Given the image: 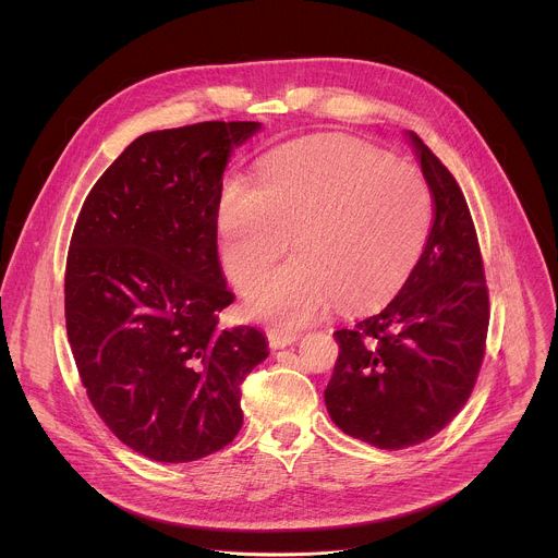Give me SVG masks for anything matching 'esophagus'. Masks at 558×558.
Returning <instances> with one entry per match:
<instances>
[{
    "label": "esophagus",
    "mask_w": 558,
    "mask_h": 558,
    "mask_svg": "<svg viewBox=\"0 0 558 558\" xmlns=\"http://www.w3.org/2000/svg\"><path fill=\"white\" fill-rule=\"evenodd\" d=\"M299 339V335L296 332H283V330H270L268 332V343H270V348H286V345H290V343H294Z\"/></svg>",
    "instance_id": "esophagus-1"
}]
</instances>
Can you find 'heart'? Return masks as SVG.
I'll list each match as a JSON object with an SVG mask.
<instances>
[{
    "label": "heart",
    "mask_w": 558,
    "mask_h": 558,
    "mask_svg": "<svg viewBox=\"0 0 558 558\" xmlns=\"http://www.w3.org/2000/svg\"><path fill=\"white\" fill-rule=\"evenodd\" d=\"M432 223V197L412 167L345 137L314 140L270 155L257 186L230 180L219 204L223 264L257 318L294 328L339 299L369 307L414 268Z\"/></svg>",
    "instance_id": "b5f03b06"
}]
</instances>
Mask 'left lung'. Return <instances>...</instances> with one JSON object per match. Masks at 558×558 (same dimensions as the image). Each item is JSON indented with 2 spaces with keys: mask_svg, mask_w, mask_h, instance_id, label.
I'll list each match as a JSON object with an SVG mask.
<instances>
[{
  "mask_svg": "<svg viewBox=\"0 0 558 558\" xmlns=\"http://www.w3.org/2000/svg\"><path fill=\"white\" fill-rule=\"evenodd\" d=\"M434 199L427 242L398 296L335 330L339 356L324 391L330 418L378 449L436 436L471 398L485 354L489 294L477 230L451 171L410 133Z\"/></svg>",
  "mask_w": 558,
  "mask_h": 558,
  "instance_id": "left-lung-1",
  "label": "left lung"
}]
</instances>
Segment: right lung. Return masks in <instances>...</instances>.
Instances as JSON below:
<instances>
[{"label":"right lung","mask_w":558,"mask_h":558,"mask_svg":"<svg viewBox=\"0 0 558 558\" xmlns=\"http://www.w3.org/2000/svg\"><path fill=\"white\" fill-rule=\"evenodd\" d=\"M257 122H199L137 137L83 202L64 277L81 385L133 451L167 464L230 445L240 387L268 356L217 257L223 171Z\"/></svg>","instance_id":"right-lung-1"}]
</instances>
